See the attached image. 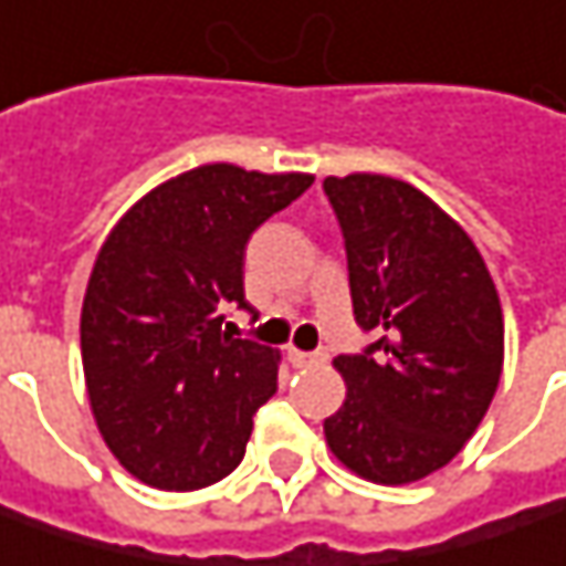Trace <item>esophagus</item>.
<instances>
[{
    "instance_id": "esophagus-1",
    "label": "esophagus",
    "mask_w": 566,
    "mask_h": 566,
    "mask_svg": "<svg viewBox=\"0 0 566 566\" xmlns=\"http://www.w3.org/2000/svg\"><path fill=\"white\" fill-rule=\"evenodd\" d=\"M287 361H291L294 368H307V365H323V361H326V352L287 349Z\"/></svg>"
}]
</instances>
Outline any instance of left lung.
<instances>
[{"instance_id":"obj_1","label":"left lung","mask_w":566,"mask_h":566,"mask_svg":"<svg viewBox=\"0 0 566 566\" xmlns=\"http://www.w3.org/2000/svg\"><path fill=\"white\" fill-rule=\"evenodd\" d=\"M361 355L333 365L346 400L323 419L329 451L400 486L446 468L481 426L503 375V307L474 240L419 188L378 172L329 176Z\"/></svg>"}]
</instances>
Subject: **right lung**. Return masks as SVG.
<instances>
[{
    "mask_svg": "<svg viewBox=\"0 0 566 566\" xmlns=\"http://www.w3.org/2000/svg\"><path fill=\"white\" fill-rule=\"evenodd\" d=\"M311 185L307 172L198 166L147 191L105 237L80 319L85 390L105 446L137 481L185 493L243 461L282 355L233 339L220 311H250L252 230Z\"/></svg>",
    "mask_w": 566,
    "mask_h": 566,
    "instance_id": "1",
    "label": "right lung"
}]
</instances>
